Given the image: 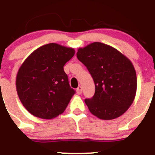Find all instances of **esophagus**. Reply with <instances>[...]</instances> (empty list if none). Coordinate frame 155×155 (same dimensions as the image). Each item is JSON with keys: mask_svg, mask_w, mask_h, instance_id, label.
I'll use <instances>...</instances> for the list:
<instances>
[{"mask_svg": "<svg viewBox=\"0 0 155 155\" xmlns=\"http://www.w3.org/2000/svg\"><path fill=\"white\" fill-rule=\"evenodd\" d=\"M76 93H77L78 94H81L82 93V87H81V86H79V87H77V89H76Z\"/></svg>", "mask_w": 155, "mask_h": 155, "instance_id": "esophagus-1", "label": "esophagus"}]
</instances>
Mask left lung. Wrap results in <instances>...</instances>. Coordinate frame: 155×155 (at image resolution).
<instances>
[{
    "mask_svg": "<svg viewBox=\"0 0 155 155\" xmlns=\"http://www.w3.org/2000/svg\"><path fill=\"white\" fill-rule=\"evenodd\" d=\"M76 56L87 67L95 84L94 97L84 99L91 113L103 120L123 115L137 92L136 71L131 60L101 42L79 48Z\"/></svg>",
    "mask_w": 155,
    "mask_h": 155,
    "instance_id": "8db88e82",
    "label": "left lung"
}]
</instances>
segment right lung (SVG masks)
Wrapping results in <instances>:
<instances>
[{
  "mask_svg": "<svg viewBox=\"0 0 155 155\" xmlns=\"http://www.w3.org/2000/svg\"><path fill=\"white\" fill-rule=\"evenodd\" d=\"M74 54L72 48L50 43L24 60L16 76V91L31 114L50 120L64 111L75 91L70 87L64 66Z\"/></svg>",
  "mask_w": 155,
  "mask_h": 155,
  "instance_id": "1",
  "label": "right lung"
}]
</instances>
